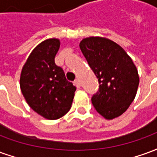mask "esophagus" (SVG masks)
<instances>
[{
  "mask_svg": "<svg viewBox=\"0 0 157 157\" xmlns=\"http://www.w3.org/2000/svg\"><path fill=\"white\" fill-rule=\"evenodd\" d=\"M74 84H75V86H76V87H77V88H80V87H81V82H80V81H79L78 79L75 80Z\"/></svg>",
  "mask_w": 157,
  "mask_h": 157,
  "instance_id": "obj_1",
  "label": "esophagus"
}]
</instances>
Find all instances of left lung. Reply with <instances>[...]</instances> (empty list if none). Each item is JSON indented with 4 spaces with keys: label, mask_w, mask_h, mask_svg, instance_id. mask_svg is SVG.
<instances>
[{
    "label": "left lung",
    "mask_w": 157,
    "mask_h": 157,
    "mask_svg": "<svg viewBox=\"0 0 157 157\" xmlns=\"http://www.w3.org/2000/svg\"><path fill=\"white\" fill-rule=\"evenodd\" d=\"M80 48L98 79V92L92 102L106 119L122 115L134 101L139 78L131 58L115 42L102 37H89L80 43Z\"/></svg>",
    "instance_id": "left-lung-1"
}]
</instances>
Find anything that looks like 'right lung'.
<instances>
[{
  "mask_svg": "<svg viewBox=\"0 0 157 157\" xmlns=\"http://www.w3.org/2000/svg\"><path fill=\"white\" fill-rule=\"evenodd\" d=\"M60 42L48 39L37 45L23 65L20 87L30 108L44 118H61L71 107L76 88L55 63Z\"/></svg>",
  "mask_w": 157,
  "mask_h": 157,
  "instance_id": "right-lung-1",
  "label": "right lung"
}]
</instances>
